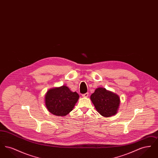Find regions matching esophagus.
Listing matches in <instances>:
<instances>
[{
  "mask_svg": "<svg viewBox=\"0 0 158 158\" xmlns=\"http://www.w3.org/2000/svg\"><path fill=\"white\" fill-rule=\"evenodd\" d=\"M88 95H89V94H88V92H87V93H86V94H82L83 97H85V98H87V97H88Z\"/></svg>",
  "mask_w": 158,
  "mask_h": 158,
  "instance_id": "obj_1",
  "label": "esophagus"
}]
</instances>
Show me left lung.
<instances>
[{"mask_svg": "<svg viewBox=\"0 0 158 158\" xmlns=\"http://www.w3.org/2000/svg\"><path fill=\"white\" fill-rule=\"evenodd\" d=\"M90 98L97 111L103 117H109L117 113L120 104L117 94L104 88H98Z\"/></svg>", "mask_w": 158, "mask_h": 158, "instance_id": "1", "label": "left lung"}]
</instances>
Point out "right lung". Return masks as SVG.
<instances>
[{
	"mask_svg": "<svg viewBox=\"0 0 158 158\" xmlns=\"http://www.w3.org/2000/svg\"><path fill=\"white\" fill-rule=\"evenodd\" d=\"M79 98V94L73 92L66 85L50 89L45 94V106L53 115L64 117L72 111Z\"/></svg>",
	"mask_w": 158,
	"mask_h": 158,
	"instance_id": "1",
	"label": "right lung"
}]
</instances>
